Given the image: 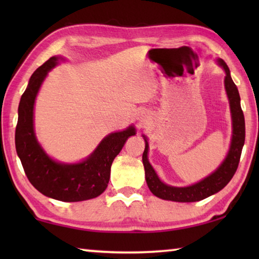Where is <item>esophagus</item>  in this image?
<instances>
[{
	"label": "esophagus",
	"mask_w": 259,
	"mask_h": 259,
	"mask_svg": "<svg viewBox=\"0 0 259 259\" xmlns=\"http://www.w3.org/2000/svg\"><path fill=\"white\" fill-rule=\"evenodd\" d=\"M146 115H147V114H146L145 112H140V114H139V120H144L143 117H146Z\"/></svg>",
	"instance_id": "esophagus-1"
}]
</instances>
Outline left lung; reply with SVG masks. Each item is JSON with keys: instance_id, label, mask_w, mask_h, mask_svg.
Segmentation results:
<instances>
[{"instance_id": "1", "label": "left lung", "mask_w": 259, "mask_h": 259, "mask_svg": "<svg viewBox=\"0 0 259 259\" xmlns=\"http://www.w3.org/2000/svg\"><path fill=\"white\" fill-rule=\"evenodd\" d=\"M218 63L225 69L226 73L225 89L227 93V97H229L230 100L232 121H233V136H232V143L229 154H227L226 159L216 171L212 172L207 178H204L203 181L188 187H174L162 183L160 178L157 177L153 166L148 162V144L145 136H144L146 142L145 151L143 153V164L144 168H145V178L150 191L155 196H157V198L176 201V202H195V201L203 200L208 198V196L214 194V193L223 190L230 183L232 177L234 176L236 169H238L241 152H242L245 138L244 115L242 108H241L238 88H236L233 80H232L229 67H227L226 63L223 59H219Z\"/></svg>"}]
</instances>
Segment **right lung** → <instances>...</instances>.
Here are the masks:
<instances>
[{"label":"right lung","instance_id":"right-lung-1","mask_svg":"<svg viewBox=\"0 0 259 259\" xmlns=\"http://www.w3.org/2000/svg\"><path fill=\"white\" fill-rule=\"evenodd\" d=\"M58 60V57H51L29 78L18 107L16 150L26 176L38 192L64 202H77L97 198L106 190L113 160L125 140L136 133L131 125L126 130L108 135L93 154L76 164L59 163L48 156L35 137L33 111L38 89Z\"/></svg>","mask_w":259,"mask_h":259}]
</instances>
